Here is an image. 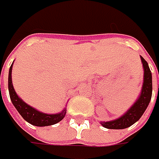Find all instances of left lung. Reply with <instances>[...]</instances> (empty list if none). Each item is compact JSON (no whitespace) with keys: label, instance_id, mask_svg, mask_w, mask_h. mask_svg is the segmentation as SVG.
Wrapping results in <instances>:
<instances>
[{"label":"left lung","instance_id":"1","mask_svg":"<svg viewBox=\"0 0 159 159\" xmlns=\"http://www.w3.org/2000/svg\"><path fill=\"white\" fill-rule=\"evenodd\" d=\"M142 63L143 65L144 79L143 85L141 92V95L139 96L137 101L134 103V105L121 116L119 119L108 121V122H101L102 126L108 129H124L131 126L136 121L141 119L144 111L150 103L152 95V76L148 63L144 60L143 57H141Z\"/></svg>","mask_w":159,"mask_h":159}]
</instances>
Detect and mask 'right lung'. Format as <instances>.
<instances>
[{
	"mask_svg": "<svg viewBox=\"0 0 159 159\" xmlns=\"http://www.w3.org/2000/svg\"><path fill=\"white\" fill-rule=\"evenodd\" d=\"M12 64L9 68V96L13 105L17 110V111L23 117V119L26 120L32 125L36 126H46V125H55L64 119L66 113L64 109L61 113L57 114H45L36 111L34 108L26 104L25 102L21 100L15 92V89L12 85L11 80V71H12Z\"/></svg>",
	"mask_w": 159,
	"mask_h": 159,
	"instance_id": "add662e5",
	"label": "right lung"
}]
</instances>
